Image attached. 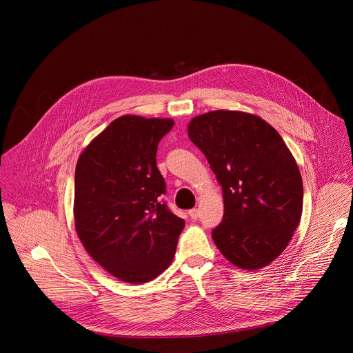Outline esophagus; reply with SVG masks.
I'll list each match as a JSON object with an SVG mask.
<instances>
[{
  "label": "esophagus",
  "instance_id": "esophagus-1",
  "mask_svg": "<svg viewBox=\"0 0 353 353\" xmlns=\"http://www.w3.org/2000/svg\"><path fill=\"white\" fill-rule=\"evenodd\" d=\"M189 216L193 219V220H196V219H199V216H200V210L196 208V209H190L189 210Z\"/></svg>",
  "mask_w": 353,
  "mask_h": 353
}]
</instances>
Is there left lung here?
Here are the masks:
<instances>
[{"label":"left lung","instance_id":"8db88e82","mask_svg":"<svg viewBox=\"0 0 353 353\" xmlns=\"http://www.w3.org/2000/svg\"><path fill=\"white\" fill-rule=\"evenodd\" d=\"M188 134L223 190L214 245L241 269L268 266L285 250L302 216V175L292 153L273 126L243 111L199 115Z\"/></svg>","mask_w":353,"mask_h":353}]
</instances>
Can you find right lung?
<instances>
[{
    "instance_id": "1",
    "label": "right lung",
    "mask_w": 353,
    "mask_h": 353,
    "mask_svg": "<svg viewBox=\"0 0 353 353\" xmlns=\"http://www.w3.org/2000/svg\"><path fill=\"white\" fill-rule=\"evenodd\" d=\"M170 118L122 115L81 152L74 175V227L87 252L115 279L148 283L174 259L185 220L160 196L157 144Z\"/></svg>"
}]
</instances>
